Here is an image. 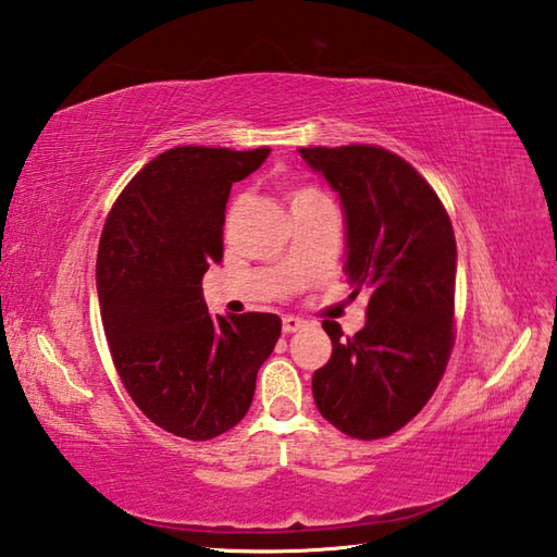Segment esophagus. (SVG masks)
<instances>
[{
	"instance_id": "esophagus-1",
	"label": "esophagus",
	"mask_w": 557,
	"mask_h": 557,
	"mask_svg": "<svg viewBox=\"0 0 557 557\" xmlns=\"http://www.w3.org/2000/svg\"><path fill=\"white\" fill-rule=\"evenodd\" d=\"M307 326V321H302L300 317H283V333H295Z\"/></svg>"
}]
</instances>
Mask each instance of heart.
<instances>
[{
    "label": "heart",
    "mask_w": 557,
    "mask_h": 557,
    "mask_svg": "<svg viewBox=\"0 0 557 557\" xmlns=\"http://www.w3.org/2000/svg\"><path fill=\"white\" fill-rule=\"evenodd\" d=\"M286 197H288V205H290V212L298 216L302 212H307V209H312L321 202H326V195L319 193L317 188H312V185H290V188L286 190Z\"/></svg>",
    "instance_id": "1"
}]
</instances>
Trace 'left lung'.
Here are the masks:
<instances>
[{
    "mask_svg": "<svg viewBox=\"0 0 557 557\" xmlns=\"http://www.w3.org/2000/svg\"><path fill=\"white\" fill-rule=\"evenodd\" d=\"M341 197L345 276L369 293L352 338L324 321L331 360L312 376L324 419L352 438L391 436L436 391L453 348L457 245L438 195L383 147H302Z\"/></svg>",
    "mask_w": 557,
    "mask_h": 557,
    "instance_id": "obj_1",
    "label": "left lung"
}]
</instances>
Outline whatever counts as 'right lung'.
<instances>
[{
  "label": "right lung",
  "mask_w": 557,
  "mask_h": 557,
  "mask_svg": "<svg viewBox=\"0 0 557 557\" xmlns=\"http://www.w3.org/2000/svg\"><path fill=\"white\" fill-rule=\"evenodd\" d=\"M269 152L166 150L126 185L102 231L97 295L116 372L145 417L181 438L240 422L281 336L276 314L209 317L202 295L205 271L224 257L231 185Z\"/></svg>",
  "instance_id": "obj_1"
}]
</instances>
